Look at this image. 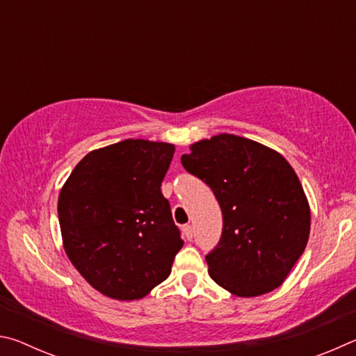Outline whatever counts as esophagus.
Instances as JSON below:
<instances>
[{"mask_svg": "<svg viewBox=\"0 0 356 356\" xmlns=\"http://www.w3.org/2000/svg\"><path fill=\"white\" fill-rule=\"evenodd\" d=\"M182 231H184V234H185V237L188 238V240H191L193 238V227L190 226V225H185L184 227H182Z\"/></svg>", "mask_w": 356, "mask_h": 356, "instance_id": "1", "label": "esophagus"}]
</instances>
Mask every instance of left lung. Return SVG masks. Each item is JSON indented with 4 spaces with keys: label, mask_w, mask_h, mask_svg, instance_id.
I'll use <instances>...</instances> for the list:
<instances>
[{
    "label": "left lung",
    "mask_w": 356,
    "mask_h": 356,
    "mask_svg": "<svg viewBox=\"0 0 356 356\" xmlns=\"http://www.w3.org/2000/svg\"><path fill=\"white\" fill-rule=\"evenodd\" d=\"M182 155L186 171L212 188L222 213L209 275L237 297L280 287L308 243L311 212L297 174L281 154L248 138L216 135Z\"/></svg>",
    "instance_id": "obj_1"
}]
</instances>
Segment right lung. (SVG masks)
<instances>
[{"instance_id": "right-lung-1", "label": "right lung", "mask_w": 356, "mask_h": 356, "mask_svg": "<svg viewBox=\"0 0 356 356\" xmlns=\"http://www.w3.org/2000/svg\"><path fill=\"white\" fill-rule=\"evenodd\" d=\"M172 155L168 143L111 144L84 156L59 193L64 250L106 297L143 298L171 273L184 245L160 190Z\"/></svg>"}]
</instances>
